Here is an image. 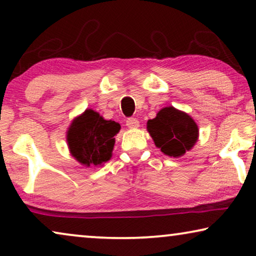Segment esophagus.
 Wrapping results in <instances>:
<instances>
[{"instance_id":"1","label":"esophagus","mask_w":256,"mask_h":256,"mask_svg":"<svg viewBox=\"0 0 256 256\" xmlns=\"http://www.w3.org/2000/svg\"><path fill=\"white\" fill-rule=\"evenodd\" d=\"M127 127L130 128V129L138 128L140 127V122H138V118H128V120H127Z\"/></svg>"}]
</instances>
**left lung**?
Returning a JSON list of instances; mask_svg holds the SVG:
<instances>
[{
    "label": "left lung",
    "mask_w": 256,
    "mask_h": 256,
    "mask_svg": "<svg viewBox=\"0 0 256 256\" xmlns=\"http://www.w3.org/2000/svg\"><path fill=\"white\" fill-rule=\"evenodd\" d=\"M146 130L164 155L182 157L194 148L199 138L196 121L185 112L172 106L164 107L156 118L146 122Z\"/></svg>",
    "instance_id": "1"
}]
</instances>
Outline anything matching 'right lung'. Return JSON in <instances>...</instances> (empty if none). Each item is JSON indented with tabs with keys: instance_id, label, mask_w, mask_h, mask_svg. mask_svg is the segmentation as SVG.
I'll use <instances>...</instances> for the list:
<instances>
[{
	"instance_id": "obj_1",
	"label": "right lung",
	"mask_w": 256,
	"mask_h": 256,
	"mask_svg": "<svg viewBox=\"0 0 256 256\" xmlns=\"http://www.w3.org/2000/svg\"><path fill=\"white\" fill-rule=\"evenodd\" d=\"M121 126L104 120L98 112L87 110L73 118L66 134L70 154L84 166H102L110 160L115 138Z\"/></svg>"
}]
</instances>
